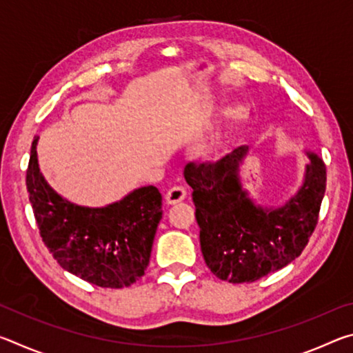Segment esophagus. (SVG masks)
<instances>
[{
	"mask_svg": "<svg viewBox=\"0 0 353 353\" xmlns=\"http://www.w3.org/2000/svg\"><path fill=\"white\" fill-rule=\"evenodd\" d=\"M185 198H187V188L182 187V185L170 188L168 193H166V202H168L170 205H174L177 202L183 201Z\"/></svg>",
	"mask_w": 353,
	"mask_h": 353,
	"instance_id": "34e87169",
	"label": "esophagus"
}]
</instances>
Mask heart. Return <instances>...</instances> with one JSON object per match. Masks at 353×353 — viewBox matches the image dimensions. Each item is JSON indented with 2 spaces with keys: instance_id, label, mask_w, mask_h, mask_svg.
<instances>
[{
  "instance_id": "obj_1",
  "label": "heart",
  "mask_w": 353,
  "mask_h": 353,
  "mask_svg": "<svg viewBox=\"0 0 353 353\" xmlns=\"http://www.w3.org/2000/svg\"><path fill=\"white\" fill-rule=\"evenodd\" d=\"M238 117H240V109H238V107H230V109L225 110V118L236 119ZM204 149H205V145L204 143H201V145L198 146V151H204Z\"/></svg>"
}]
</instances>
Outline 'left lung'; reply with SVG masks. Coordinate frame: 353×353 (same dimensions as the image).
Masks as SVG:
<instances>
[{"label": "left lung", "mask_w": 353, "mask_h": 353, "mask_svg": "<svg viewBox=\"0 0 353 353\" xmlns=\"http://www.w3.org/2000/svg\"><path fill=\"white\" fill-rule=\"evenodd\" d=\"M248 154L240 146L214 163H188L201 250L208 270L230 283L255 282L282 270L305 249L318 224L325 193V165L307 152L305 181L294 198L277 208L256 207L238 176Z\"/></svg>", "instance_id": "left-lung-1"}]
</instances>
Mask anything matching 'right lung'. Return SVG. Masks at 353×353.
<instances>
[{
  "instance_id": "right-lung-1",
  "label": "right lung",
  "mask_w": 353,
  "mask_h": 353,
  "mask_svg": "<svg viewBox=\"0 0 353 353\" xmlns=\"http://www.w3.org/2000/svg\"><path fill=\"white\" fill-rule=\"evenodd\" d=\"M37 140L31 146L26 187L45 246L63 270L103 288H124L145 276L162 219V194L149 185L101 208L74 205L41 176Z\"/></svg>"
}]
</instances>
